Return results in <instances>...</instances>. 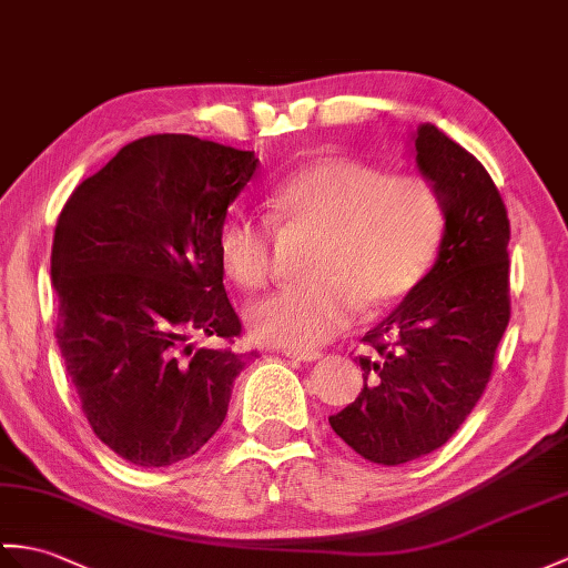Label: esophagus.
I'll return each instance as SVG.
<instances>
[{"mask_svg": "<svg viewBox=\"0 0 568 568\" xmlns=\"http://www.w3.org/2000/svg\"><path fill=\"white\" fill-rule=\"evenodd\" d=\"M285 355H287V358H295V361H302V363H312V361H320L324 353H320V351H300V348H285Z\"/></svg>", "mask_w": 568, "mask_h": 568, "instance_id": "1", "label": "esophagus"}]
</instances>
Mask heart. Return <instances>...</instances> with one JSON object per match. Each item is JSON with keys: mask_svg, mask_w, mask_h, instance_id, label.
Segmentation results:
<instances>
[{"mask_svg": "<svg viewBox=\"0 0 568 568\" xmlns=\"http://www.w3.org/2000/svg\"><path fill=\"white\" fill-rule=\"evenodd\" d=\"M271 217L283 230L320 234L312 283L281 290L248 310L256 338L273 346L316 348L344 334L361 305H397L424 281L445 232L435 183L416 171L387 169L353 156H322L275 183ZM217 256L224 275L244 290L273 275V224L234 215L222 224Z\"/></svg>", "mask_w": 568, "mask_h": 568, "instance_id": "b5f03b06", "label": "heart"}]
</instances>
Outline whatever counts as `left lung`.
Wrapping results in <instances>:
<instances>
[{"mask_svg":"<svg viewBox=\"0 0 568 568\" xmlns=\"http://www.w3.org/2000/svg\"><path fill=\"white\" fill-rule=\"evenodd\" d=\"M416 162L445 207L438 261L363 336L365 385L328 416L351 450L385 467L453 438L489 385L510 320V222L489 171L435 125L418 128Z\"/></svg>","mask_w":568,"mask_h":568,"instance_id":"left-lung-1","label":"left lung"}]
</instances>
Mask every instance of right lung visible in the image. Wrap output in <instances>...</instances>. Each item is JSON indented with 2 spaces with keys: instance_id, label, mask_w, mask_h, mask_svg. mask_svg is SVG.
I'll list each match as a JSON object with an SVG mask.
<instances>
[{
  "instance_id": "add662e5",
  "label": "right lung",
  "mask_w": 568,
  "mask_h": 568,
  "mask_svg": "<svg viewBox=\"0 0 568 568\" xmlns=\"http://www.w3.org/2000/svg\"><path fill=\"white\" fill-rule=\"evenodd\" d=\"M258 160L193 135H148L84 179L58 217L55 338L97 438L138 467L195 455L256 358L222 285L217 236ZM213 337V349L190 338Z\"/></svg>"
}]
</instances>
